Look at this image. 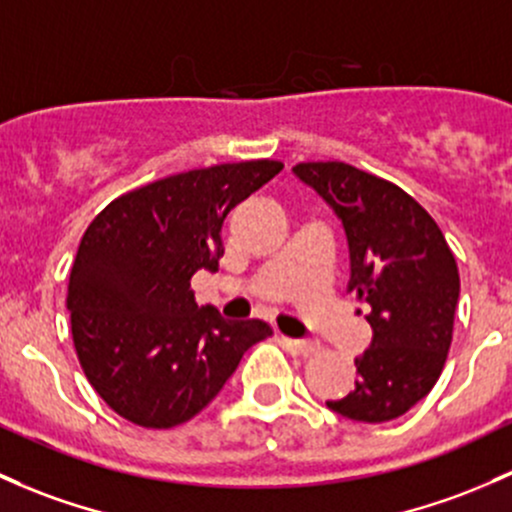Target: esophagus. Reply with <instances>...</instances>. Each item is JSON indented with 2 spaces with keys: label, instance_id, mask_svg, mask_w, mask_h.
I'll return each mask as SVG.
<instances>
[{
  "label": "esophagus",
  "instance_id": "esophagus-1",
  "mask_svg": "<svg viewBox=\"0 0 512 512\" xmlns=\"http://www.w3.org/2000/svg\"><path fill=\"white\" fill-rule=\"evenodd\" d=\"M284 348H289L292 353L297 355H304V358H309V355H316L321 351V343L314 341V338H309V341H299V338H282Z\"/></svg>",
  "mask_w": 512,
  "mask_h": 512
}]
</instances>
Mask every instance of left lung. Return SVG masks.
Here are the masks:
<instances>
[{
  "mask_svg": "<svg viewBox=\"0 0 512 512\" xmlns=\"http://www.w3.org/2000/svg\"><path fill=\"white\" fill-rule=\"evenodd\" d=\"M294 174L346 228L348 292L370 306L373 341L355 358L360 378L328 410L390 422L429 395L444 370L459 304V267L434 218L392 181L343 161H304Z\"/></svg>",
  "mask_w": 512,
  "mask_h": 512,
  "instance_id": "1",
  "label": "left lung"
}]
</instances>
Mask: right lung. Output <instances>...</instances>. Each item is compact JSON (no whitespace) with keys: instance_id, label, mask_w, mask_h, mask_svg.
Returning a JSON list of instances; mask_svg holds the SVG:
<instances>
[{"instance_id":"1","label":"right lung","mask_w":512,"mask_h":512,"mask_svg":"<svg viewBox=\"0 0 512 512\" xmlns=\"http://www.w3.org/2000/svg\"><path fill=\"white\" fill-rule=\"evenodd\" d=\"M284 169L252 159L166 176L122 193L80 240L66 304L95 392L127 422L171 429L223 390L272 326L198 306L191 277L215 272L225 215Z\"/></svg>"}]
</instances>
